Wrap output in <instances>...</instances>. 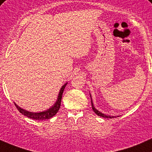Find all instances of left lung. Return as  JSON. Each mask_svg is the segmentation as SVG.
<instances>
[{
	"label": "left lung",
	"instance_id": "left-lung-1",
	"mask_svg": "<svg viewBox=\"0 0 152 152\" xmlns=\"http://www.w3.org/2000/svg\"><path fill=\"white\" fill-rule=\"evenodd\" d=\"M90 96H91V107H92V110L95 113H96L97 115L102 117V118H116V116H111V115H105L104 114V113H101V112H99L98 110H96V108L94 107V104H93V102H92V99H91V94H90ZM117 117H119V116H117Z\"/></svg>",
	"mask_w": 152,
	"mask_h": 152
}]
</instances>
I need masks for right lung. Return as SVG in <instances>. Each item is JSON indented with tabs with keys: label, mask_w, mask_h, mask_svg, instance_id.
I'll return each instance as SVG.
<instances>
[{
	"label": "right lung",
	"mask_w": 152,
	"mask_h": 152,
	"mask_svg": "<svg viewBox=\"0 0 152 152\" xmlns=\"http://www.w3.org/2000/svg\"><path fill=\"white\" fill-rule=\"evenodd\" d=\"M68 83H66L65 84H63L62 87L60 89L59 93H58V96L57 98V100L56 102L54 103L53 106L51 107H50L49 109H48L47 110L42 111V112H39V113H33V112H29L26 110L23 109V108L20 107L19 106H18L16 103L14 102V104L16 105V107L17 108V110H19L21 114H23L24 115L28 117V118H31V119L37 120V121H43V120H48L50 118H53V116L56 115V113H58V110L60 109V107H61V99H62L63 93L64 91L65 87L67 85Z\"/></svg>",
	"instance_id": "1"
}]
</instances>
